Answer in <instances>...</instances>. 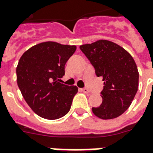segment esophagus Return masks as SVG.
<instances>
[{
    "mask_svg": "<svg viewBox=\"0 0 153 153\" xmlns=\"http://www.w3.org/2000/svg\"><path fill=\"white\" fill-rule=\"evenodd\" d=\"M81 91L84 93H89L90 92V91L87 88H82V89H81Z\"/></svg>",
    "mask_w": 153,
    "mask_h": 153,
    "instance_id": "34e87169",
    "label": "esophagus"
}]
</instances>
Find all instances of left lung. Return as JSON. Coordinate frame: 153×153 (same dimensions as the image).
<instances>
[{"instance_id": "left-lung-1", "label": "left lung", "mask_w": 153, "mask_h": 153, "mask_svg": "<svg viewBox=\"0 0 153 153\" xmlns=\"http://www.w3.org/2000/svg\"><path fill=\"white\" fill-rule=\"evenodd\" d=\"M79 48L95 68L97 77L104 81L102 103L92 108V111L102 120L118 117L129 108L138 90L139 72L133 58L123 47L107 40Z\"/></svg>"}]
</instances>
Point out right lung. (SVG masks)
<instances>
[{"instance_id": "1", "label": "right lung", "mask_w": 153, "mask_h": 153, "mask_svg": "<svg viewBox=\"0 0 153 153\" xmlns=\"http://www.w3.org/2000/svg\"><path fill=\"white\" fill-rule=\"evenodd\" d=\"M75 51V45L46 42L29 49L20 58L16 71L17 85L25 102L41 117L57 120L71 109L78 87L58 81Z\"/></svg>"}]
</instances>
